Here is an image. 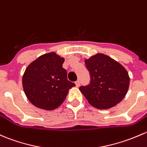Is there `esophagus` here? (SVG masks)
<instances>
[{
    "mask_svg": "<svg viewBox=\"0 0 147 147\" xmlns=\"http://www.w3.org/2000/svg\"><path fill=\"white\" fill-rule=\"evenodd\" d=\"M75 84H76L77 87H78V86H80V82L79 81V80H78V81L75 82Z\"/></svg>",
    "mask_w": 147,
    "mask_h": 147,
    "instance_id": "esophagus-1",
    "label": "esophagus"
}]
</instances>
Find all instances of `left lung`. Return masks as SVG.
<instances>
[{
  "instance_id": "obj_1",
  "label": "left lung",
  "mask_w": 147,
  "mask_h": 147,
  "mask_svg": "<svg viewBox=\"0 0 147 147\" xmlns=\"http://www.w3.org/2000/svg\"><path fill=\"white\" fill-rule=\"evenodd\" d=\"M90 75V83L80 90L88 102L98 109H108L125 96L129 84L128 72L111 57L98 53L84 61Z\"/></svg>"
}]
</instances>
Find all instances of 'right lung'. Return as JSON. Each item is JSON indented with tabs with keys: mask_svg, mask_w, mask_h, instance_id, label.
I'll return each mask as SVG.
<instances>
[{
	"mask_svg": "<svg viewBox=\"0 0 147 147\" xmlns=\"http://www.w3.org/2000/svg\"><path fill=\"white\" fill-rule=\"evenodd\" d=\"M65 59L54 52L44 54L31 63L22 77L24 92L37 108L54 110L63 103L75 83L63 67Z\"/></svg>",
	"mask_w": 147,
	"mask_h": 147,
	"instance_id": "add662e5",
	"label": "right lung"
}]
</instances>
